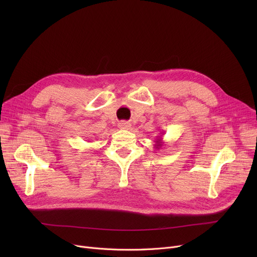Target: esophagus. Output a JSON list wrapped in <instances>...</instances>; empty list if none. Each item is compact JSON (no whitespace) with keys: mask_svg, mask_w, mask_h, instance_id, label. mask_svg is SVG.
<instances>
[{"mask_svg":"<svg viewBox=\"0 0 257 257\" xmlns=\"http://www.w3.org/2000/svg\"><path fill=\"white\" fill-rule=\"evenodd\" d=\"M118 128L119 129H123V130H129L131 128V124L129 123V121H126V120H121L118 123Z\"/></svg>","mask_w":257,"mask_h":257,"instance_id":"obj_1","label":"esophagus"}]
</instances>
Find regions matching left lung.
Masks as SVG:
<instances>
[{
  "label": "left lung",
  "instance_id": "1",
  "mask_svg": "<svg viewBox=\"0 0 257 257\" xmlns=\"http://www.w3.org/2000/svg\"><path fill=\"white\" fill-rule=\"evenodd\" d=\"M161 144H163V143H161V141L158 140V141H157V148H158L159 146H161Z\"/></svg>",
  "mask_w": 257,
  "mask_h": 257
}]
</instances>
